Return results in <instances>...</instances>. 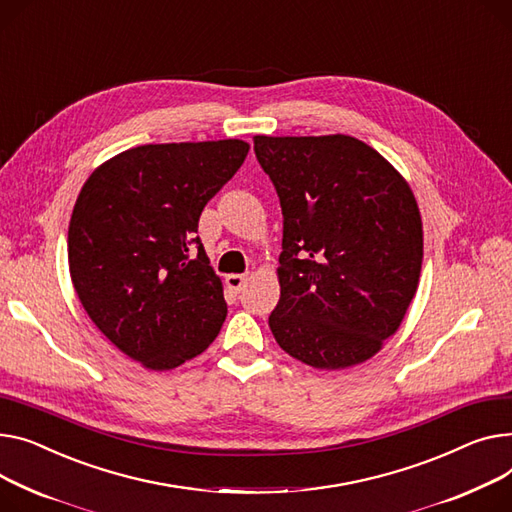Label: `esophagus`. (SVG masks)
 Wrapping results in <instances>:
<instances>
[{
	"mask_svg": "<svg viewBox=\"0 0 512 512\" xmlns=\"http://www.w3.org/2000/svg\"><path fill=\"white\" fill-rule=\"evenodd\" d=\"M226 286L232 290V292H241L243 290V286L247 284V276H243V274H230V276H226Z\"/></svg>",
	"mask_w": 512,
	"mask_h": 512,
	"instance_id": "1",
	"label": "esophagus"
}]
</instances>
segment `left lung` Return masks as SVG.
Returning a JSON list of instances; mask_svg holds the SVG:
<instances>
[{
    "instance_id": "obj_1",
    "label": "left lung",
    "mask_w": 512,
    "mask_h": 512,
    "mask_svg": "<svg viewBox=\"0 0 512 512\" xmlns=\"http://www.w3.org/2000/svg\"><path fill=\"white\" fill-rule=\"evenodd\" d=\"M253 144L284 216L271 333L319 370L366 362L399 329L420 282L424 232L410 185L352 135Z\"/></svg>"
}]
</instances>
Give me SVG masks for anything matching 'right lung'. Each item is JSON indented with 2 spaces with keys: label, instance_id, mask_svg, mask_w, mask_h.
I'll return each instance as SVG.
<instances>
[{
  "label": "right lung",
  "instance_id": "right-lung-1",
  "mask_svg": "<svg viewBox=\"0 0 512 512\" xmlns=\"http://www.w3.org/2000/svg\"><path fill=\"white\" fill-rule=\"evenodd\" d=\"M247 152L243 140L129 148L76 199L67 232L76 294L109 342L150 370L181 366L220 333L222 282L195 232Z\"/></svg>",
  "mask_w": 512,
  "mask_h": 512
}]
</instances>
